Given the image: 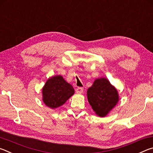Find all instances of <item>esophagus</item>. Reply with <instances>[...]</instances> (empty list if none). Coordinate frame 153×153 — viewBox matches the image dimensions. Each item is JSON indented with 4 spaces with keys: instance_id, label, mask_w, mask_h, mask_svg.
I'll list each match as a JSON object with an SVG mask.
<instances>
[{
    "instance_id": "esophagus-1",
    "label": "esophagus",
    "mask_w": 153,
    "mask_h": 153,
    "mask_svg": "<svg viewBox=\"0 0 153 153\" xmlns=\"http://www.w3.org/2000/svg\"><path fill=\"white\" fill-rule=\"evenodd\" d=\"M76 91L77 93H82L83 91H84V88L82 87H77Z\"/></svg>"
}]
</instances>
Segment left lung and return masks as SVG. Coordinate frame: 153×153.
<instances>
[{
  "label": "left lung",
  "mask_w": 153,
  "mask_h": 153,
  "mask_svg": "<svg viewBox=\"0 0 153 153\" xmlns=\"http://www.w3.org/2000/svg\"><path fill=\"white\" fill-rule=\"evenodd\" d=\"M88 99L96 113L105 117L118 102V93L105 78L96 79L87 91Z\"/></svg>",
  "instance_id": "8db88e82"
}]
</instances>
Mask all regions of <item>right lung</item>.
<instances>
[{
	"mask_svg": "<svg viewBox=\"0 0 153 153\" xmlns=\"http://www.w3.org/2000/svg\"><path fill=\"white\" fill-rule=\"evenodd\" d=\"M74 94L73 86L61 76H54L48 79L42 89L43 101L46 106L52 108L63 105Z\"/></svg>",
	"mask_w": 153,
	"mask_h": 153,
	"instance_id": "add662e5",
	"label": "right lung"
}]
</instances>
